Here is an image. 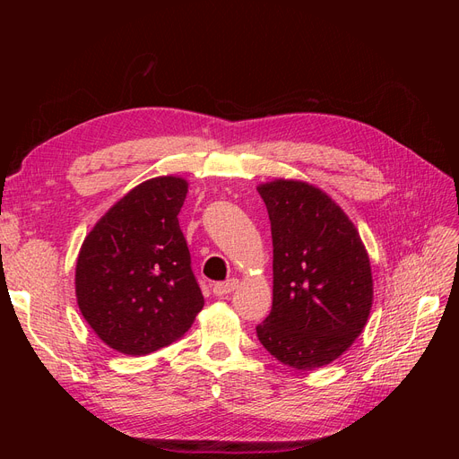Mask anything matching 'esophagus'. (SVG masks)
<instances>
[{"label":"esophagus","mask_w":459,"mask_h":459,"mask_svg":"<svg viewBox=\"0 0 459 459\" xmlns=\"http://www.w3.org/2000/svg\"><path fill=\"white\" fill-rule=\"evenodd\" d=\"M238 285H239V281L235 280V277H231V280H228V281L214 283L212 293H214L216 297H226V295L231 293V290H235V287H238Z\"/></svg>","instance_id":"1"}]
</instances>
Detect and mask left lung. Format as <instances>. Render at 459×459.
Wrapping results in <instances>:
<instances>
[{
  "mask_svg": "<svg viewBox=\"0 0 459 459\" xmlns=\"http://www.w3.org/2000/svg\"><path fill=\"white\" fill-rule=\"evenodd\" d=\"M273 245L272 312L256 327L273 358L295 369L331 364L364 331L373 304L362 238L325 191L300 179L260 184Z\"/></svg>",
  "mask_w": 459,
  "mask_h": 459,
  "instance_id": "1",
  "label": "left lung"
}]
</instances>
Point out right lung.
I'll return each mask as SVG.
<instances>
[{
	"mask_svg": "<svg viewBox=\"0 0 459 459\" xmlns=\"http://www.w3.org/2000/svg\"><path fill=\"white\" fill-rule=\"evenodd\" d=\"M187 179L157 176L97 220L76 260V300L107 346L145 356L186 335L204 299L178 214Z\"/></svg>",
	"mask_w": 459,
	"mask_h": 459,
	"instance_id": "right-lung-1",
	"label": "right lung"
}]
</instances>
